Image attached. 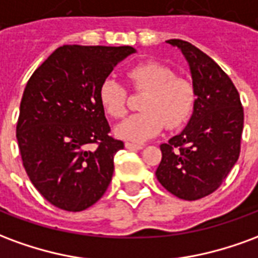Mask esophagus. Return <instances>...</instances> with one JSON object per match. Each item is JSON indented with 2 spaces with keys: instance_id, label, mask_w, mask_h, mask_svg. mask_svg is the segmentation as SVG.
Instances as JSON below:
<instances>
[{
  "instance_id": "34e87169",
  "label": "esophagus",
  "mask_w": 258,
  "mask_h": 258,
  "mask_svg": "<svg viewBox=\"0 0 258 258\" xmlns=\"http://www.w3.org/2000/svg\"><path fill=\"white\" fill-rule=\"evenodd\" d=\"M125 148L127 149H134V151H140L144 148L142 144H134V142H125Z\"/></svg>"
}]
</instances>
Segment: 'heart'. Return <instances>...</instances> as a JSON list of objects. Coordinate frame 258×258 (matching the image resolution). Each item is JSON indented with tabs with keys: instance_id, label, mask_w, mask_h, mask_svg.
Instances as JSON below:
<instances>
[{
	"instance_id": "b5f03b06",
	"label": "heart",
	"mask_w": 258,
	"mask_h": 258,
	"mask_svg": "<svg viewBox=\"0 0 258 258\" xmlns=\"http://www.w3.org/2000/svg\"><path fill=\"white\" fill-rule=\"evenodd\" d=\"M127 80L133 90L145 92L140 107L144 112L133 114L116 130L124 140L144 142L156 137L163 127L179 128L194 110L196 91L189 79L175 76V72L160 62H141L127 70ZM99 101L105 112L113 118L127 113L128 91L114 79L103 80L99 87Z\"/></svg>"
}]
</instances>
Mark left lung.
I'll use <instances>...</instances> for the list:
<instances>
[{"mask_svg": "<svg viewBox=\"0 0 258 258\" xmlns=\"http://www.w3.org/2000/svg\"><path fill=\"white\" fill-rule=\"evenodd\" d=\"M188 60L196 101L181 134L160 145L157 181L184 200L213 194L227 178L240 153L243 106L232 80L213 59L184 40H168Z\"/></svg>", "mask_w": 258, "mask_h": 258, "instance_id": "1", "label": "left lung"}]
</instances>
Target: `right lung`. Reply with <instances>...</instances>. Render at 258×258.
<instances>
[{
  "instance_id": "obj_1",
  "label": "right lung",
  "mask_w": 258,
  "mask_h": 258,
  "mask_svg": "<svg viewBox=\"0 0 258 258\" xmlns=\"http://www.w3.org/2000/svg\"><path fill=\"white\" fill-rule=\"evenodd\" d=\"M134 52L128 45H63L26 84L16 124L20 156L31 184L58 209H88L112 181L113 159L124 144L109 135L99 87Z\"/></svg>"
}]
</instances>
